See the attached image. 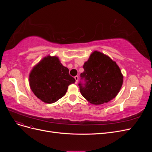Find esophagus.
<instances>
[{
    "label": "esophagus",
    "mask_w": 152,
    "mask_h": 152,
    "mask_svg": "<svg viewBox=\"0 0 152 152\" xmlns=\"http://www.w3.org/2000/svg\"><path fill=\"white\" fill-rule=\"evenodd\" d=\"M74 78H75V83L77 84V82H78V80H79V77H78V76L77 75V76H75Z\"/></svg>",
    "instance_id": "obj_1"
}]
</instances>
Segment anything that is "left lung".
Returning a JSON list of instances; mask_svg holds the SVG:
<instances>
[{
  "mask_svg": "<svg viewBox=\"0 0 152 152\" xmlns=\"http://www.w3.org/2000/svg\"><path fill=\"white\" fill-rule=\"evenodd\" d=\"M83 68L78 86L89 102L101 104L117 95L122 86L123 76L115 62L103 53L94 51Z\"/></svg>",
  "mask_w": 152,
  "mask_h": 152,
  "instance_id": "1",
  "label": "left lung"
}]
</instances>
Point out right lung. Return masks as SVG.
<instances>
[{
  "instance_id": "add662e5",
  "label": "right lung",
  "mask_w": 152,
  "mask_h": 152,
  "mask_svg": "<svg viewBox=\"0 0 152 152\" xmlns=\"http://www.w3.org/2000/svg\"><path fill=\"white\" fill-rule=\"evenodd\" d=\"M29 81L37 97L45 103H53L65 96L68 86L75 83V79L57 57L47 56L32 69Z\"/></svg>"
}]
</instances>
